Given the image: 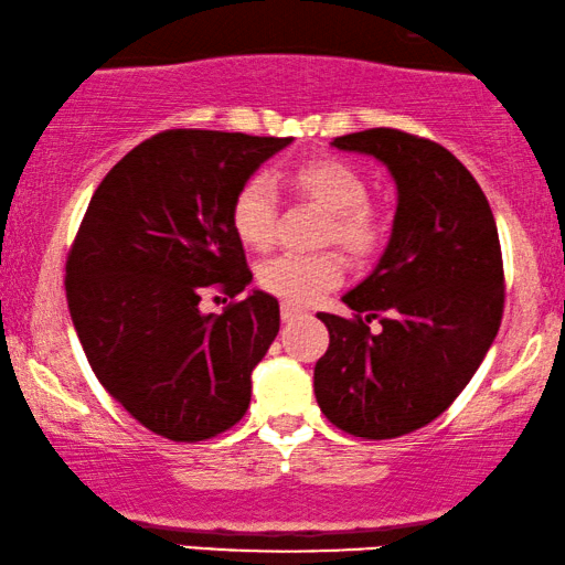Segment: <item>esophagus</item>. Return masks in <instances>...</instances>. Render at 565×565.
Instances as JSON below:
<instances>
[{
	"mask_svg": "<svg viewBox=\"0 0 565 565\" xmlns=\"http://www.w3.org/2000/svg\"><path fill=\"white\" fill-rule=\"evenodd\" d=\"M306 311L300 306H296V303H282L280 306V316H282V321H292V319H298V316H303Z\"/></svg>",
	"mask_w": 565,
	"mask_h": 565,
	"instance_id": "obj_1",
	"label": "esophagus"
}]
</instances>
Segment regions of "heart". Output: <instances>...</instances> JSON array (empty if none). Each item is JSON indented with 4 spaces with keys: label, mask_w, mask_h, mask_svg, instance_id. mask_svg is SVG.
<instances>
[{
    "label": "heart",
    "mask_w": 565,
    "mask_h": 565,
    "mask_svg": "<svg viewBox=\"0 0 565 565\" xmlns=\"http://www.w3.org/2000/svg\"><path fill=\"white\" fill-rule=\"evenodd\" d=\"M288 180L300 195L329 213L323 242H334L354 259H370L381 252L385 221L370 203V184L358 167L337 157L303 159L288 169ZM228 218L244 246L267 249L275 242L277 226V192L273 182L265 174L246 177L231 198ZM342 277L344 259L337 252L280 254L257 269L262 290L296 306L319 300L323 292L337 288Z\"/></svg>",
    "instance_id": "heart-1"
}]
</instances>
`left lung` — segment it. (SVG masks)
I'll list each match as a JSON object with an SVG mask.
<instances>
[{"mask_svg":"<svg viewBox=\"0 0 565 565\" xmlns=\"http://www.w3.org/2000/svg\"><path fill=\"white\" fill-rule=\"evenodd\" d=\"M373 153L398 184L388 249L344 296L352 319L319 313L329 350L313 370L323 416L347 435L393 439L447 412L504 316L497 221L473 174L445 146L396 128L334 138ZM377 320L381 332H370Z\"/></svg>","mask_w":565,"mask_h":565,"instance_id":"8db88e82","label":"left lung"}]
</instances>
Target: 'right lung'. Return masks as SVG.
I'll return each mask as SVG.
<instances>
[{"mask_svg":"<svg viewBox=\"0 0 565 565\" xmlns=\"http://www.w3.org/2000/svg\"><path fill=\"white\" fill-rule=\"evenodd\" d=\"M290 138L172 128L128 151L92 195L66 257V303L92 373L153 435L203 443L242 422L252 370L280 331L231 228L238 184ZM232 298L203 315L199 298ZM225 302V299H224Z\"/></svg>","mask_w":565,"mask_h":565,"instance_id":"add662e5","label":"right lung"}]
</instances>
